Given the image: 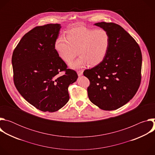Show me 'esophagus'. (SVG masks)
<instances>
[{"mask_svg": "<svg viewBox=\"0 0 155 155\" xmlns=\"http://www.w3.org/2000/svg\"><path fill=\"white\" fill-rule=\"evenodd\" d=\"M83 70L77 71V74H78V75L79 77H80V76H81V75H83Z\"/></svg>", "mask_w": 155, "mask_h": 155, "instance_id": "1", "label": "esophagus"}]
</instances>
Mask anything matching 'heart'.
Returning <instances> with one entry per match:
<instances>
[{
	"mask_svg": "<svg viewBox=\"0 0 155 155\" xmlns=\"http://www.w3.org/2000/svg\"><path fill=\"white\" fill-rule=\"evenodd\" d=\"M110 43L109 34L104 29H88L79 26L66 32V38L61 36L54 43V49L65 62H69L78 54L80 57L69 63L71 68L100 64L105 58Z\"/></svg>",
	"mask_w": 155,
	"mask_h": 155,
	"instance_id": "1",
	"label": "heart"
}]
</instances>
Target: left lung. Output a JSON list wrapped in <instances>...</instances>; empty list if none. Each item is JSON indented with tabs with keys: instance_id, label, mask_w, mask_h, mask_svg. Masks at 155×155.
<instances>
[{
	"instance_id": "1",
	"label": "left lung",
	"mask_w": 155,
	"mask_h": 155,
	"mask_svg": "<svg viewBox=\"0 0 155 155\" xmlns=\"http://www.w3.org/2000/svg\"><path fill=\"white\" fill-rule=\"evenodd\" d=\"M94 25L109 34L110 43L104 59L83 72L90 81L87 95L101 109L114 110L127 103L139 89L142 53L134 38L120 26L105 22Z\"/></svg>"
}]
</instances>
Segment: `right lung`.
Instances as JSON below:
<instances>
[{
    "mask_svg": "<svg viewBox=\"0 0 155 155\" xmlns=\"http://www.w3.org/2000/svg\"><path fill=\"white\" fill-rule=\"evenodd\" d=\"M61 28L59 24L34 28L22 37L12 55L17 90L43 112L58 111L67 104L69 86L78 78L77 72L67 69L54 49Z\"/></svg>",
    "mask_w": 155,
    "mask_h": 155,
    "instance_id": "1",
    "label": "right lung"
}]
</instances>
